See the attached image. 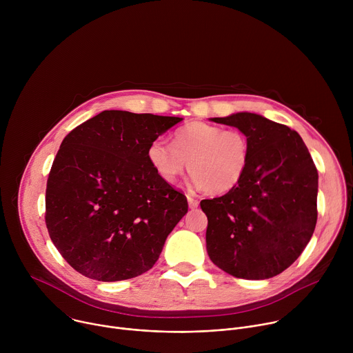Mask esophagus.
I'll return each mask as SVG.
<instances>
[{
    "label": "esophagus",
    "instance_id": "34e87169",
    "mask_svg": "<svg viewBox=\"0 0 353 353\" xmlns=\"http://www.w3.org/2000/svg\"><path fill=\"white\" fill-rule=\"evenodd\" d=\"M187 201H188V207H190L191 210H195V208L199 205L198 199H195V198H192V196H187Z\"/></svg>",
    "mask_w": 353,
    "mask_h": 353
}]
</instances>
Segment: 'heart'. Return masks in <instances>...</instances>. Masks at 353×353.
Segmentation results:
<instances>
[{
    "instance_id": "1",
    "label": "heart",
    "mask_w": 353,
    "mask_h": 353,
    "mask_svg": "<svg viewBox=\"0 0 353 353\" xmlns=\"http://www.w3.org/2000/svg\"><path fill=\"white\" fill-rule=\"evenodd\" d=\"M146 158L157 174L169 184H176L188 172L198 188L219 195L236 188L250 165L251 145L240 130L191 121L177 128L172 145L155 139L148 145Z\"/></svg>"
}]
</instances>
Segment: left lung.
Instances as JSON below:
<instances>
[{"label":"left lung","instance_id":"1","mask_svg":"<svg viewBox=\"0 0 353 353\" xmlns=\"http://www.w3.org/2000/svg\"><path fill=\"white\" fill-rule=\"evenodd\" d=\"M212 121L243 131L251 159L240 184L201 201L212 263L243 279H268L290 267L317 223L319 173L300 135L254 113Z\"/></svg>","mask_w":353,"mask_h":353}]
</instances>
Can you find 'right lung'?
<instances>
[{"mask_svg":"<svg viewBox=\"0 0 353 353\" xmlns=\"http://www.w3.org/2000/svg\"><path fill=\"white\" fill-rule=\"evenodd\" d=\"M181 120L105 110L64 138L47 179L44 219L75 271L113 282L158 261L188 204L149 165L146 149Z\"/></svg>","mask_w":353,"mask_h":353,"instance_id":"obj_1","label":"right lung"}]
</instances>
